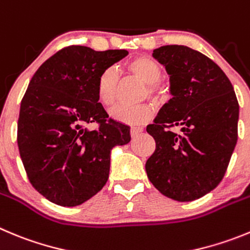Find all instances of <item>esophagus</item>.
<instances>
[{
  "label": "esophagus",
  "mask_w": 250,
  "mask_h": 250,
  "mask_svg": "<svg viewBox=\"0 0 250 250\" xmlns=\"http://www.w3.org/2000/svg\"><path fill=\"white\" fill-rule=\"evenodd\" d=\"M144 131L143 127H137V126H132L131 129H130V135H131V137H135L137 136L139 134H141V132Z\"/></svg>",
  "instance_id": "obj_1"
}]
</instances>
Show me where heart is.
Listing matches in <instances>:
<instances>
[{
    "label": "heart",
    "mask_w": 250,
    "mask_h": 250,
    "mask_svg": "<svg viewBox=\"0 0 250 250\" xmlns=\"http://www.w3.org/2000/svg\"><path fill=\"white\" fill-rule=\"evenodd\" d=\"M125 69L129 74L146 84L144 98L148 97L151 100L161 103L166 100L168 90L160 80L162 78V69L155 61L147 57H135L125 64ZM120 77L115 68H105L97 80V95L99 102L105 106H111L118 98ZM153 109L150 104L127 105L119 104L110 110V116L116 121L125 124H145L152 118Z\"/></svg>",
    "instance_id": "1"
}]
</instances>
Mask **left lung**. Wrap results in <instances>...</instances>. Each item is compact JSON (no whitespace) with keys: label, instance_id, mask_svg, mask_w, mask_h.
Instances as JSON below:
<instances>
[{"label":"left lung","instance_id":"8db88e82","mask_svg":"<svg viewBox=\"0 0 250 250\" xmlns=\"http://www.w3.org/2000/svg\"><path fill=\"white\" fill-rule=\"evenodd\" d=\"M152 56L170 75L173 98L146 129L156 143L145 165L147 177L168 198L198 200L218 186L229 165L239 104L230 80L205 54L175 44Z\"/></svg>","mask_w":250,"mask_h":250}]
</instances>
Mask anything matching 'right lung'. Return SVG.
<instances>
[{
	"label": "right lung",
	"instance_id": "add662e5",
	"mask_svg": "<svg viewBox=\"0 0 250 250\" xmlns=\"http://www.w3.org/2000/svg\"><path fill=\"white\" fill-rule=\"evenodd\" d=\"M125 49L68 45L38 68L21 102L17 144L27 177L48 201L74 207L105 186L110 152L130 141V127L107 119L97 95L105 68ZM95 122L98 127L88 130Z\"/></svg>",
	"mask_w": 250,
	"mask_h": 250
}]
</instances>
